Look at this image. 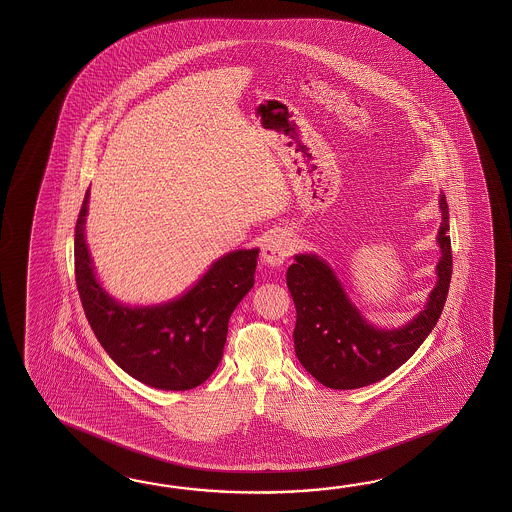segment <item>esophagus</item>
Listing matches in <instances>:
<instances>
[{"label": "esophagus", "instance_id": "esophagus-1", "mask_svg": "<svg viewBox=\"0 0 512 512\" xmlns=\"http://www.w3.org/2000/svg\"><path fill=\"white\" fill-rule=\"evenodd\" d=\"M291 251H293V243L289 238H285L283 234H272L263 243L261 258L269 265H282L283 261L289 258Z\"/></svg>", "mask_w": 512, "mask_h": 512}]
</instances>
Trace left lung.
<instances>
[{"instance_id":"obj_1","label":"left lung","mask_w":512,"mask_h":512,"mask_svg":"<svg viewBox=\"0 0 512 512\" xmlns=\"http://www.w3.org/2000/svg\"><path fill=\"white\" fill-rule=\"evenodd\" d=\"M443 221L437 243V283L425 311L399 329L370 326L351 304L337 276L313 254H300L287 269V287L296 307L294 351L316 381L333 390H355L381 381L403 366L434 329L445 307L452 278L448 205L441 196Z\"/></svg>"}]
</instances>
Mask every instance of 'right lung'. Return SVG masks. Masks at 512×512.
<instances>
[{"instance_id": "add662e5", "label": "right lung", "mask_w": 512, "mask_h": 512, "mask_svg": "<svg viewBox=\"0 0 512 512\" xmlns=\"http://www.w3.org/2000/svg\"><path fill=\"white\" fill-rule=\"evenodd\" d=\"M89 190L75 225V280L87 322L111 359L157 390H192L218 368L229 318L254 285L258 249L219 258L174 302L124 307L98 285L84 240Z\"/></svg>"}]
</instances>
